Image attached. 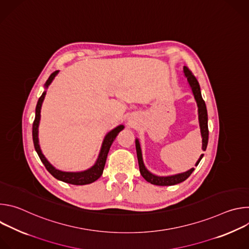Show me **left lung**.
Returning a JSON list of instances; mask_svg holds the SVG:
<instances>
[{
	"mask_svg": "<svg viewBox=\"0 0 249 249\" xmlns=\"http://www.w3.org/2000/svg\"><path fill=\"white\" fill-rule=\"evenodd\" d=\"M183 72L185 77L187 78V81L189 83V86L192 89L194 98L196 100L197 106H198V118H199V125H200V131H201V136H202V150L206 151L207 145H208V139H209V130H208V113H207V108H206V104L205 101L202 97L201 90H200V86L195 78V76L192 74L191 71L184 66L183 68ZM136 151H137V157H138V162H139V168L142 176L144 178L154 184V185H159V186H170V185H175L178 184L184 180H186L188 177L191 175L193 172L194 168H191L185 172L178 173V174H174L170 176H158L150 172L143 161V158H142V151L140 147L139 140L136 139ZM203 154L200 156L199 160L196 162V166L199 164L200 160L203 158Z\"/></svg>",
	"mask_w": 249,
	"mask_h": 249,
	"instance_id": "left-lung-1",
	"label": "left lung"
}]
</instances>
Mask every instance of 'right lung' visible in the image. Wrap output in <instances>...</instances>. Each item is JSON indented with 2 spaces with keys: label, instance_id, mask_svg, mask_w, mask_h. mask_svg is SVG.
I'll return each mask as SVG.
<instances>
[{
  "label": "right lung",
  "instance_id": "right-lung-1",
  "mask_svg": "<svg viewBox=\"0 0 249 249\" xmlns=\"http://www.w3.org/2000/svg\"><path fill=\"white\" fill-rule=\"evenodd\" d=\"M58 73H59V71H55L54 73H52L50 75V77L48 78V80L45 83V89H47L49 87V85L52 83V81L54 80V78L56 77V75ZM45 94H46V91H43L42 95L39 97V99L37 101L36 109H35V119H34L33 125H32V139H33L35 151H36L39 159L41 160L42 163L45 165L46 169L55 177L56 179L61 180L66 183L74 184V185H86V184L94 182L101 176L109 149L113 143V141L115 140L116 136L118 135V133L124 129V126L123 125L117 126L116 128L111 130L109 133H107V135L105 136L101 149H100L98 159L90 168H89L85 171H80V172H67V171H61L59 169H56L46 160V158L44 157V155L42 154V152L40 150V146L38 143V126H39V121H40V111H41V106H42V102L44 100Z\"/></svg>",
  "mask_w": 249,
  "mask_h": 249
}]
</instances>
